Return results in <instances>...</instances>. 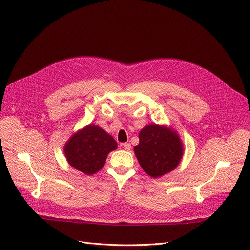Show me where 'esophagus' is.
<instances>
[{
    "mask_svg": "<svg viewBox=\"0 0 250 250\" xmlns=\"http://www.w3.org/2000/svg\"><path fill=\"white\" fill-rule=\"evenodd\" d=\"M122 146H123V148H124L125 150H126V151H128V150L132 149V146H130V144H129V143H123V144H122Z\"/></svg>",
    "mask_w": 250,
    "mask_h": 250,
    "instance_id": "34e87169",
    "label": "esophagus"
}]
</instances>
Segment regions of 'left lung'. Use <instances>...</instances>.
<instances>
[{
    "instance_id": "8db88e82",
    "label": "left lung",
    "mask_w": 250,
    "mask_h": 250,
    "mask_svg": "<svg viewBox=\"0 0 250 250\" xmlns=\"http://www.w3.org/2000/svg\"><path fill=\"white\" fill-rule=\"evenodd\" d=\"M135 147L137 159L147 174L159 177L173 170L182 157V144L178 135L166 127L150 125L139 135Z\"/></svg>"
}]
</instances>
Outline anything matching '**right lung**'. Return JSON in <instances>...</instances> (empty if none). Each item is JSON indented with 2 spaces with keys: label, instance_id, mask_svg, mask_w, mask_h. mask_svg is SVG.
I'll use <instances>...</instances> for the list:
<instances>
[{
  "label": "right lung",
  "instance_id": "right-lung-1",
  "mask_svg": "<svg viewBox=\"0 0 250 250\" xmlns=\"http://www.w3.org/2000/svg\"><path fill=\"white\" fill-rule=\"evenodd\" d=\"M117 148L115 140L105 130L90 125L75 134L64 146L71 166L85 174H94L103 167L109 152Z\"/></svg>",
  "mask_w": 250,
  "mask_h": 250
}]
</instances>
